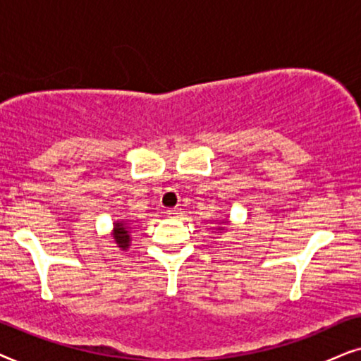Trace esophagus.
<instances>
[{
  "label": "esophagus",
  "mask_w": 361,
  "mask_h": 361,
  "mask_svg": "<svg viewBox=\"0 0 361 361\" xmlns=\"http://www.w3.org/2000/svg\"><path fill=\"white\" fill-rule=\"evenodd\" d=\"M181 214H183V211H181L180 208H171V209L166 211L168 218H180Z\"/></svg>",
  "instance_id": "34e87169"
}]
</instances>
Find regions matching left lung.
Instances as JSON below:
<instances>
[{
    "label": "left lung",
    "instance_id": "obj_1",
    "mask_svg": "<svg viewBox=\"0 0 361 361\" xmlns=\"http://www.w3.org/2000/svg\"><path fill=\"white\" fill-rule=\"evenodd\" d=\"M223 223H229V221H228V219H226V221H223ZM221 229H223V228H219V231H221Z\"/></svg>",
    "mask_w": 361,
    "mask_h": 361
}]
</instances>
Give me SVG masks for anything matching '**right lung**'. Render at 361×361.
Returning a JSON list of instances; mask_svg holds the SVG:
<instances>
[{"instance_id": "1", "label": "right lung", "mask_w": 361, "mask_h": 361, "mask_svg": "<svg viewBox=\"0 0 361 361\" xmlns=\"http://www.w3.org/2000/svg\"><path fill=\"white\" fill-rule=\"evenodd\" d=\"M130 223H128V221H115L114 223V233H112V236H114V241H115V244H117V246L122 249V251H127L128 249V246H130V241H132V238H130V231H132V228H130Z\"/></svg>"}]
</instances>
